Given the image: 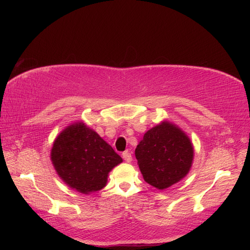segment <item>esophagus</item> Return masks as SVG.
I'll return each instance as SVG.
<instances>
[{
    "instance_id": "1",
    "label": "esophagus",
    "mask_w": 250,
    "mask_h": 250,
    "mask_svg": "<svg viewBox=\"0 0 250 250\" xmlns=\"http://www.w3.org/2000/svg\"><path fill=\"white\" fill-rule=\"evenodd\" d=\"M122 158H124V160L128 163H130L132 161V156L129 151H125L124 153H122Z\"/></svg>"
}]
</instances>
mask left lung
I'll return each instance as SVG.
<instances>
[{
  "mask_svg": "<svg viewBox=\"0 0 250 250\" xmlns=\"http://www.w3.org/2000/svg\"><path fill=\"white\" fill-rule=\"evenodd\" d=\"M135 157L145 182L164 190L187 176L194 149L189 136L178 125L163 120L144 134L136 146Z\"/></svg>",
  "mask_w": 250,
  "mask_h": 250,
  "instance_id": "1",
  "label": "left lung"
}]
</instances>
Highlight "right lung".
<instances>
[{"label": "right lung", "instance_id": "obj_1", "mask_svg": "<svg viewBox=\"0 0 250 250\" xmlns=\"http://www.w3.org/2000/svg\"><path fill=\"white\" fill-rule=\"evenodd\" d=\"M50 159L65 185L83 194L103 189L108 173L122 162L111 146L83 121L73 122L60 132Z\"/></svg>", "mask_w": 250, "mask_h": 250}]
</instances>
